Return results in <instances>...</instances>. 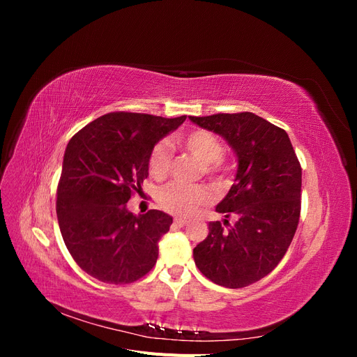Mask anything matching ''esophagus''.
Listing matches in <instances>:
<instances>
[{"label": "esophagus", "instance_id": "obj_1", "mask_svg": "<svg viewBox=\"0 0 357 357\" xmlns=\"http://www.w3.org/2000/svg\"><path fill=\"white\" fill-rule=\"evenodd\" d=\"M174 223H176L177 226H185V225L188 223V220L183 219V218H176V219H174Z\"/></svg>", "mask_w": 357, "mask_h": 357}]
</instances>
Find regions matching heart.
I'll use <instances>...</instances> for the list:
<instances>
[{
	"instance_id": "b5f03b06",
	"label": "heart",
	"mask_w": 357,
	"mask_h": 357,
	"mask_svg": "<svg viewBox=\"0 0 357 357\" xmlns=\"http://www.w3.org/2000/svg\"><path fill=\"white\" fill-rule=\"evenodd\" d=\"M176 143L185 149L198 162L202 164V171L208 177H220L225 172L223 146L220 139L205 129H193L186 134L176 137ZM172 164V149L168 143H158L149 155V174L155 180H162L169 174ZM211 199L210 193L198 186H183L171 183L162 188L158 193V204L168 213L189 215L195 213L202 205Z\"/></svg>"
}]
</instances>
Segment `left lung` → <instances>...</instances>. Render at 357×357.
<instances>
[{"label": "left lung", "instance_id": "8db88e82", "mask_svg": "<svg viewBox=\"0 0 357 357\" xmlns=\"http://www.w3.org/2000/svg\"><path fill=\"white\" fill-rule=\"evenodd\" d=\"M222 135L238 159L235 183L215 207L227 218L208 223L193 248L199 271L213 283L240 289L268 275L294 240L301 214L302 169L284 129L250 112L190 116Z\"/></svg>", "mask_w": 357, "mask_h": 357}]
</instances>
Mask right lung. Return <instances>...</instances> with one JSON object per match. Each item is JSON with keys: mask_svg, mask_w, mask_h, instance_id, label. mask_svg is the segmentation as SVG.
I'll use <instances>...</instances> for the list:
<instances>
[{"mask_svg": "<svg viewBox=\"0 0 357 357\" xmlns=\"http://www.w3.org/2000/svg\"><path fill=\"white\" fill-rule=\"evenodd\" d=\"M185 121L186 116L114 112L70 139L56 214L63 243L84 273L102 283L128 284L155 266L158 241L172 218L159 210L135 215L126 202L142 190L155 144Z\"/></svg>", "mask_w": 357, "mask_h": 357, "instance_id": "1", "label": "right lung"}]
</instances>
